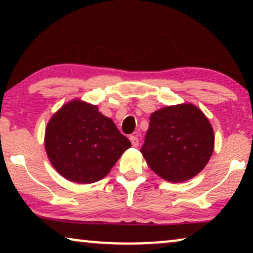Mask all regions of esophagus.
Wrapping results in <instances>:
<instances>
[{"mask_svg": "<svg viewBox=\"0 0 253 253\" xmlns=\"http://www.w3.org/2000/svg\"><path fill=\"white\" fill-rule=\"evenodd\" d=\"M129 139H130L131 144H132L133 147H137L138 144H139V140H138V138H137L136 136H131V137L129 138Z\"/></svg>", "mask_w": 253, "mask_h": 253, "instance_id": "34e87169", "label": "esophagus"}]
</instances>
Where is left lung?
<instances>
[{
	"instance_id": "left-lung-1",
	"label": "left lung",
	"mask_w": 253,
	"mask_h": 253,
	"mask_svg": "<svg viewBox=\"0 0 253 253\" xmlns=\"http://www.w3.org/2000/svg\"><path fill=\"white\" fill-rule=\"evenodd\" d=\"M213 151L214 131L210 121L198 107L189 102L152 113L140 150L155 174L174 183L199 174Z\"/></svg>"
}]
</instances>
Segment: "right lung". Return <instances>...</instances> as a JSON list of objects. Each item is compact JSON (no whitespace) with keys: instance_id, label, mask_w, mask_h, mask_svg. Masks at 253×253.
Segmentation results:
<instances>
[{"instance_id":"1","label":"right lung","mask_w":253,"mask_h":253,"mask_svg":"<svg viewBox=\"0 0 253 253\" xmlns=\"http://www.w3.org/2000/svg\"><path fill=\"white\" fill-rule=\"evenodd\" d=\"M131 143L98 107L71 100L51 116L44 132L50 164L64 178L81 184L109 174Z\"/></svg>"}]
</instances>
